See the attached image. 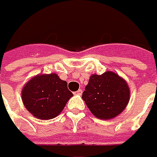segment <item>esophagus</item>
I'll use <instances>...</instances> for the list:
<instances>
[{
	"label": "esophagus",
	"mask_w": 157,
	"mask_h": 157,
	"mask_svg": "<svg viewBox=\"0 0 157 157\" xmlns=\"http://www.w3.org/2000/svg\"><path fill=\"white\" fill-rule=\"evenodd\" d=\"M75 94H77V95H81L82 94V89H79V90H77L76 92L75 93Z\"/></svg>",
	"instance_id": "obj_1"
}]
</instances>
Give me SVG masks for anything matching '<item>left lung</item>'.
<instances>
[{"instance_id":"1","label":"left lung","mask_w":157,"mask_h":157,"mask_svg":"<svg viewBox=\"0 0 157 157\" xmlns=\"http://www.w3.org/2000/svg\"><path fill=\"white\" fill-rule=\"evenodd\" d=\"M131 92L126 81L113 71L94 74L82 94V100L96 118L113 119L125 109Z\"/></svg>"}]
</instances>
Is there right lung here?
Wrapping results in <instances>:
<instances>
[{"mask_svg":"<svg viewBox=\"0 0 157 157\" xmlns=\"http://www.w3.org/2000/svg\"><path fill=\"white\" fill-rule=\"evenodd\" d=\"M72 96L67 82L55 73L36 75L21 90L25 108L35 118L43 120L54 119L60 114Z\"/></svg>","mask_w":157,"mask_h":157,"instance_id":"right-lung-1","label":"right lung"}]
</instances>
